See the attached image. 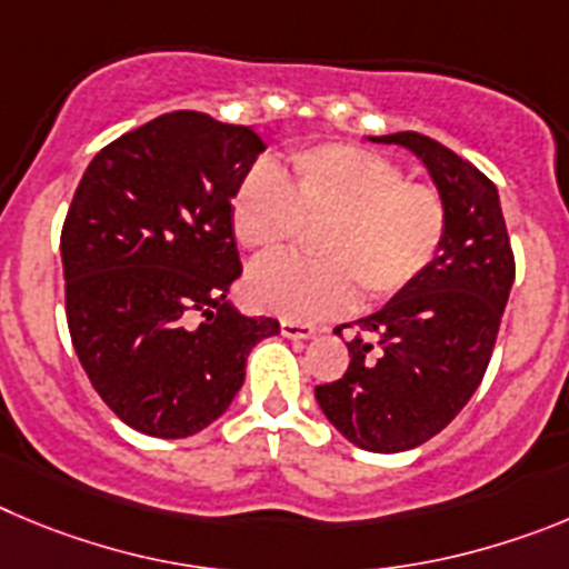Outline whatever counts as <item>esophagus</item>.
Masks as SVG:
<instances>
[{"mask_svg":"<svg viewBox=\"0 0 569 569\" xmlns=\"http://www.w3.org/2000/svg\"><path fill=\"white\" fill-rule=\"evenodd\" d=\"M280 335L289 337V340H309V337H315V326L297 320H283L280 322Z\"/></svg>","mask_w":569,"mask_h":569,"instance_id":"34e87169","label":"esophagus"}]
</instances>
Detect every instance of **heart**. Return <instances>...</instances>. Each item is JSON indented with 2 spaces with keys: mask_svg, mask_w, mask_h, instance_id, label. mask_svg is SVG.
Here are the masks:
<instances>
[{
  "mask_svg": "<svg viewBox=\"0 0 569 569\" xmlns=\"http://www.w3.org/2000/svg\"><path fill=\"white\" fill-rule=\"evenodd\" d=\"M317 229L322 260L272 258L249 274L263 311L297 322L342 315L355 303H386L417 283L448 232V209L428 183L406 181L391 158L355 144L300 147L283 176L260 163L232 198L234 238L258 254L283 252Z\"/></svg>",
  "mask_w": 569,
  "mask_h": 569,
  "instance_id": "heart-1",
  "label": "heart"
}]
</instances>
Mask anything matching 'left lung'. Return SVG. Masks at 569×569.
<instances>
[{
  "label": "left lung",
  "instance_id": "8db88e82",
  "mask_svg": "<svg viewBox=\"0 0 569 569\" xmlns=\"http://www.w3.org/2000/svg\"><path fill=\"white\" fill-rule=\"evenodd\" d=\"M371 141L422 158L448 209V232L417 283L355 322L346 373L317 386L315 397L348 442L397 453L437 437L479 388L516 260L499 192L485 172L419 132Z\"/></svg>",
  "mask_w": 569,
  "mask_h": 569
}]
</instances>
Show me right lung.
Wrapping results in <instances>:
<instances>
[{"instance_id":"right-lung-1","label":"right lung","mask_w":569,"mask_h":569,"mask_svg":"<svg viewBox=\"0 0 569 569\" xmlns=\"http://www.w3.org/2000/svg\"><path fill=\"white\" fill-rule=\"evenodd\" d=\"M252 127L178 110L90 161L61 227L64 311L81 368L121 422L183 439L221 417L247 357L280 335L227 295L232 198L263 152Z\"/></svg>"}]
</instances>
